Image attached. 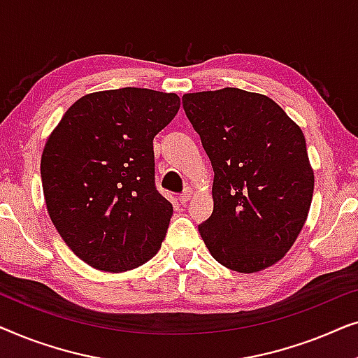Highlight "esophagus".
Listing matches in <instances>:
<instances>
[{
	"label": "esophagus",
	"mask_w": 358,
	"mask_h": 358,
	"mask_svg": "<svg viewBox=\"0 0 358 358\" xmlns=\"http://www.w3.org/2000/svg\"><path fill=\"white\" fill-rule=\"evenodd\" d=\"M190 197H192V189H184V192L179 195V202L180 203H187L189 200H190Z\"/></svg>",
	"instance_id": "esophagus-1"
}]
</instances>
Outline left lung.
<instances>
[{"instance_id": "left-lung-1", "label": "left lung", "mask_w": 358, "mask_h": 358, "mask_svg": "<svg viewBox=\"0 0 358 358\" xmlns=\"http://www.w3.org/2000/svg\"><path fill=\"white\" fill-rule=\"evenodd\" d=\"M212 161L213 212L199 224L215 261L252 273L280 261L305 227L315 173L305 135L271 97L223 87L182 96Z\"/></svg>"}]
</instances>
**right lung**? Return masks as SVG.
<instances>
[{"instance_id": "obj_1", "label": "right lung", "mask_w": 358, "mask_h": 358, "mask_svg": "<svg viewBox=\"0 0 358 358\" xmlns=\"http://www.w3.org/2000/svg\"><path fill=\"white\" fill-rule=\"evenodd\" d=\"M179 107L174 92H91L48 136L41 159L47 212L66 246L91 267L131 271L159 251L173 203L156 190L153 138Z\"/></svg>"}]
</instances>
